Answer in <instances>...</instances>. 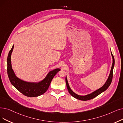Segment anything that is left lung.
<instances>
[{"instance_id": "obj_1", "label": "left lung", "mask_w": 123, "mask_h": 123, "mask_svg": "<svg viewBox=\"0 0 123 123\" xmlns=\"http://www.w3.org/2000/svg\"><path fill=\"white\" fill-rule=\"evenodd\" d=\"M111 55L112 58H113V64H112L111 70L110 73L109 74V76L107 79V80L106 81L105 83L104 84V85L102 87L99 88L98 90H95V91L93 92L90 93V94H87L86 95H79L78 94H77L75 92H74L71 90L70 86H69L68 81H67V79L66 76L65 80H66V86H67V89L68 90L69 93H70L74 98H77L78 99L81 100H87L91 99H92V98H95L96 97H97L98 95L100 94L101 93H102L103 92H105V90L107 89L110 85V84L111 82V81H112V79H113V69H114V67L115 65V59H114V56L113 55V54H112L111 52Z\"/></svg>"}]
</instances>
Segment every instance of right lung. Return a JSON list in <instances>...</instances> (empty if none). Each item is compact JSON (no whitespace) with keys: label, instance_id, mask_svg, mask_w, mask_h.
I'll return each mask as SVG.
<instances>
[{"label":"right lung","instance_id":"1","mask_svg":"<svg viewBox=\"0 0 123 123\" xmlns=\"http://www.w3.org/2000/svg\"><path fill=\"white\" fill-rule=\"evenodd\" d=\"M13 47V45L12 49L8 53L7 59V74L10 82L19 92L26 97H36L44 93L48 89L52 79L57 73L60 70V69L57 68L50 71L45 78L39 82H30L24 81L15 75L12 68L11 55Z\"/></svg>","mask_w":123,"mask_h":123}]
</instances>
